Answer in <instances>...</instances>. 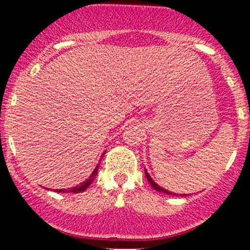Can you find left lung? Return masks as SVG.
Returning a JSON list of instances; mask_svg holds the SVG:
<instances>
[{
	"label": "left lung",
	"mask_w": 250,
	"mask_h": 250,
	"mask_svg": "<svg viewBox=\"0 0 250 250\" xmlns=\"http://www.w3.org/2000/svg\"><path fill=\"white\" fill-rule=\"evenodd\" d=\"M145 175H146V178H147V180H148V183L151 184V186H152L153 188H155L156 191H160V192H163V193H167V195H173V196H183V195H178V193H174V192H170V191H168V190H166V188H163L162 186H160L158 185L157 183H156V181H153V179L151 178L150 176V174L147 173V170L145 169ZM185 196V195H184Z\"/></svg>",
	"instance_id": "1"
}]
</instances>
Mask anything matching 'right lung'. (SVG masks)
Masks as SVG:
<instances>
[{
    "label": "right lung",
    "mask_w": 250,
    "mask_h": 250,
    "mask_svg": "<svg viewBox=\"0 0 250 250\" xmlns=\"http://www.w3.org/2000/svg\"><path fill=\"white\" fill-rule=\"evenodd\" d=\"M103 155H105V152L103 153ZM99 165H100V163H98L97 167H95V169L93 170V173L90 174L89 176H88L87 180L82 181V183H81L80 185L74 186V188H57V190H55V192H74V193L83 192V191H84L85 188H87L88 186H89L90 184L93 183V180H94V178H95V176H97L98 169H99Z\"/></svg>",
    "instance_id": "1"
}]
</instances>
